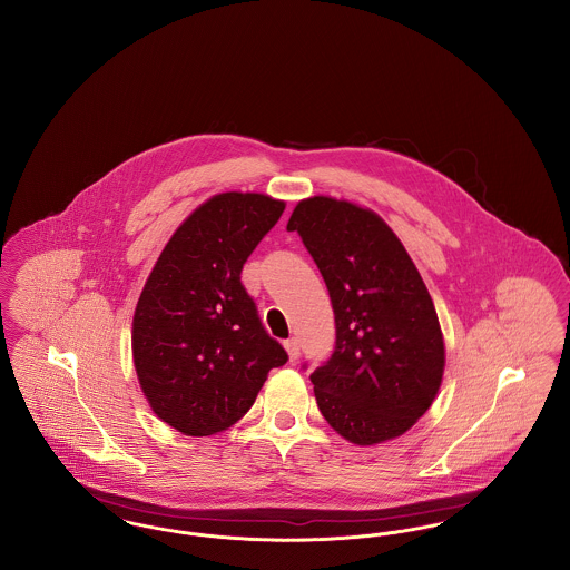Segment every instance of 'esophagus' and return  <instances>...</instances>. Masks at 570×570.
<instances>
[{"mask_svg":"<svg viewBox=\"0 0 570 570\" xmlns=\"http://www.w3.org/2000/svg\"><path fill=\"white\" fill-rule=\"evenodd\" d=\"M284 348H286V353L291 356V361H297L298 354H301V344H298L297 337L286 340V342H284Z\"/></svg>","mask_w":570,"mask_h":570,"instance_id":"1","label":"esophagus"}]
</instances>
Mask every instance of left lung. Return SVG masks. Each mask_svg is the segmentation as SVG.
<instances>
[{
	"instance_id": "8db88e82",
	"label": "left lung",
	"mask_w": 570,
	"mask_h": 570,
	"mask_svg": "<svg viewBox=\"0 0 570 570\" xmlns=\"http://www.w3.org/2000/svg\"><path fill=\"white\" fill-rule=\"evenodd\" d=\"M325 279L335 348L312 372L326 423L354 444L407 432L444 372L434 301L395 233L370 209L314 196L288 219Z\"/></svg>"
}]
</instances>
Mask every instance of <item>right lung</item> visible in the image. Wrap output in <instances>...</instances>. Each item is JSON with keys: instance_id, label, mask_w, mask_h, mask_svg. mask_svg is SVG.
<instances>
[{"instance_id": "right-lung-1", "label": "right lung", "mask_w": 570, "mask_h": 570, "mask_svg": "<svg viewBox=\"0 0 570 570\" xmlns=\"http://www.w3.org/2000/svg\"><path fill=\"white\" fill-rule=\"evenodd\" d=\"M284 212L265 194L224 191L170 237L136 303V376L151 410L186 435H212L252 407L288 354L242 284L247 256Z\"/></svg>"}]
</instances>
